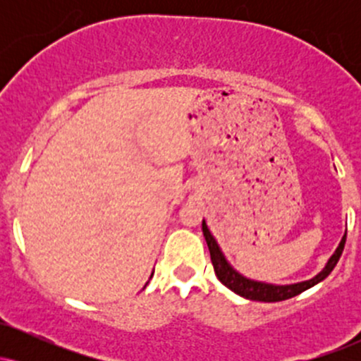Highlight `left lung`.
<instances>
[{
	"label": "left lung",
	"instance_id": "8db88e82",
	"mask_svg": "<svg viewBox=\"0 0 361 361\" xmlns=\"http://www.w3.org/2000/svg\"><path fill=\"white\" fill-rule=\"evenodd\" d=\"M202 231H204L207 246H209L210 251V259H212L214 264V271L217 275V279L226 285L227 288L233 290L234 293L244 297V299L250 300H258V302H280V300H287L292 299V297L299 295V293L305 292V290L317 285L319 281H322L329 275L331 271L334 270L336 263L339 261V256H341L343 250H345V243H346V234L343 235L341 243H339L338 250L334 251V255L331 256L327 264L324 267L319 275L314 276L307 281H300V283H292V285H270V283H263V281H255L243 276L241 273H238L227 263V259L224 258L221 247H219L217 241L214 239V235L210 234L209 227H207L205 221L202 222Z\"/></svg>",
	"mask_w": 361,
	"mask_h": 361
}]
</instances>
